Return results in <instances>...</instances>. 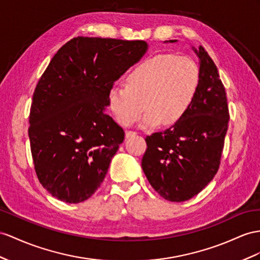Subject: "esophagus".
<instances>
[{"instance_id":"esophagus-1","label":"esophagus","mask_w":260,"mask_h":260,"mask_svg":"<svg viewBox=\"0 0 260 260\" xmlns=\"http://www.w3.org/2000/svg\"><path fill=\"white\" fill-rule=\"evenodd\" d=\"M137 135L136 132H133V131H127L126 132V138H131V137H134Z\"/></svg>"}]
</instances>
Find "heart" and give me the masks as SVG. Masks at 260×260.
I'll return each mask as SVG.
<instances>
[{"label":"heart","instance_id":"heart-1","mask_svg":"<svg viewBox=\"0 0 260 260\" xmlns=\"http://www.w3.org/2000/svg\"><path fill=\"white\" fill-rule=\"evenodd\" d=\"M199 83V66L191 58L159 54L133 68L125 85L112 86L109 105L116 121L125 127L138 121L143 109V127L172 126L187 114Z\"/></svg>","mask_w":260,"mask_h":260}]
</instances>
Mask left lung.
<instances>
[{
  "label": "left lung",
  "mask_w": 260,
  "mask_h": 260,
  "mask_svg": "<svg viewBox=\"0 0 260 260\" xmlns=\"http://www.w3.org/2000/svg\"><path fill=\"white\" fill-rule=\"evenodd\" d=\"M192 49L200 60L193 102L180 122L146 137L142 159L151 187L171 202L187 201L211 182L221 164L229 128L228 98L216 66L202 46Z\"/></svg>",
  "instance_id": "obj_1"
}]
</instances>
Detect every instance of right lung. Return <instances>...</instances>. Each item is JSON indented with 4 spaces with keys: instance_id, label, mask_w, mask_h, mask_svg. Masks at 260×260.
<instances>
[{
    "instance_id": "right-lung-1",
    "label": "right lung",
    "mask_w": 260,
    "mask_h": 260,
    "mask_svg": "<svg viewBox=\"0 0 260 260\" xmlns=\"http://www.w3.org/2000/svg\"><path fill=\"white\" fill-rule=\"evenodd\" d=\"M147 50L144 41L70 39L52 57L32 94L28 136L39 182L67 203L103 182L125 133L106 114L114 82Z\"/></svg>"
}]
</instances>
